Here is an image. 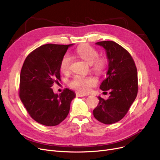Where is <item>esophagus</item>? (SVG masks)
<instances>
[{
    "label": "esophagus",
    "instance_id": "34e87169",
    "mask_svg": "<svg viewBox=\"0 0 160 160\" xmlns=\"http://www.w3.org/2000/svg\"><path fill=\"white\" fill-rule=\"evenodd\" d=\"M76 95H77V97H78V98H83V97L85 96V95H84L83 93H78V92H77V93H76Z\"/></svg>",
    "mask_w": 160,
    "mask_h": 160
}]
</instances>
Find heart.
I'll return each instance as SVG.
<instances>
[{"mask_svg": "<svg viewBox=\"0 0 160 160\" xmlns=\"http://www.w3.org/2000/svg\"><path fill=\"white\" fill-rule=\"evenodd\" d=\"M76 53L82 59L92 66V68L97 73L101 74L105 71L106 67V61L102 59H98L99 52L93 47L89 45H81L77 48ZM72 62L71 56L67 53L63 57L60 62V70L62 72L65 73L69 69ZM97 80L92 77H84L82 75H76L73 79L70 82L71 88L77 89L81 93H87L91 86L95 85Z\"/></svg>", "mask_w": 160, "mask_h": 160, "instance_id": "obj_1", "label": "heart"}]
</instances>
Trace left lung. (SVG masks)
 Masks as SVG:
<instances>
[{
  "label": "left lung",
  "mask_w": 160,
  "mask_h": 160,
  "mask_svg": "<svg viewBox=\"0 0 160 160\" xmlns=\"http://www.w3.org/2000/svg\"><path fill=\"white\" fill-rule=\"evenodd\" d=\"M105 50L108 61L106 78L100 85L102 91H109L108 99H99L93 110L95 118L104 124L119 122L126 115L138 94V72L129 53L114 41L95 43ZM104 93V92H103Z\"/></svg>",
  "instance_id": "1"
}]
</instances>
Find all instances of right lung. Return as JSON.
I'll use <instances>...</instances> for the list:
<instances>
[{
  "instance_id": "right-lung-1",
  "label": "right lung",
  "mask_w": 160,
  "mask_h": 160,
  "mask_svg": "<svg viewBox=\"0 0 160 160\" xmlns=\"http://www.w3.org/2000/svg\"><path fill=\"white\" fill-rule=\"evenodd\" d=\"M73 45L47 44L31 52L24 62L20 75L19 96L31 117L46 126L59 125L68 115L73 91L54 93L51 87L60 80V62Z\"/></svg>"
}]
</instances>
